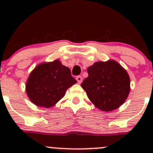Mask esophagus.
<instances>
[{"label":"esophagus","mask_w":153,"mask_h":153,"mask_svg":"<svg viewBox=\"0 0 153 153\" xmlns=\"http://www.w3.org/2000/svg\"><path fill=\"white\" fill-rule=\"evenodd\" d=\"M76 80H77V81H78V84H81V82H82V81H83L82 76H81V75H78V76L76 77Z\"/></svg>","instance_id":"1"}]
</instances>
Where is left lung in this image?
<instances>
[{
	"mask_svg": "<svg viewBox=\"0 0 153 153\" xmlns=\"http://www.w3.org/2000/svg\"><path fill=\"white\" fill-rule=\"evenodd\" d=\"M81 87L96 107L105 112L122 105L130 90L127 72L115 61L96 62L87 69Z\"/></svg>",
	"mask_w": 153,
	"mask_h": 153,
	"instance_id": "1",
	"label": "left lung"
}]
</instances>
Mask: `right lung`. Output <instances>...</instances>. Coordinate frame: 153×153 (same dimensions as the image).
<instances>
[{"label":"right lung","mask_w":153,"mask_h":153,"mask_svg":"<svg viewBox=\"0 0 153 153\" xmlns=\"http://www.w3.org/2000/svg\"><path fill=\"white\" fill-rule=\"evenodd\" d=\"M75 83L70 69L56 60L35 68L27 80L26 91L33 104L48 108L59 101Z\"/></svg>","instance_id":"add662e5"}]
</instances>
